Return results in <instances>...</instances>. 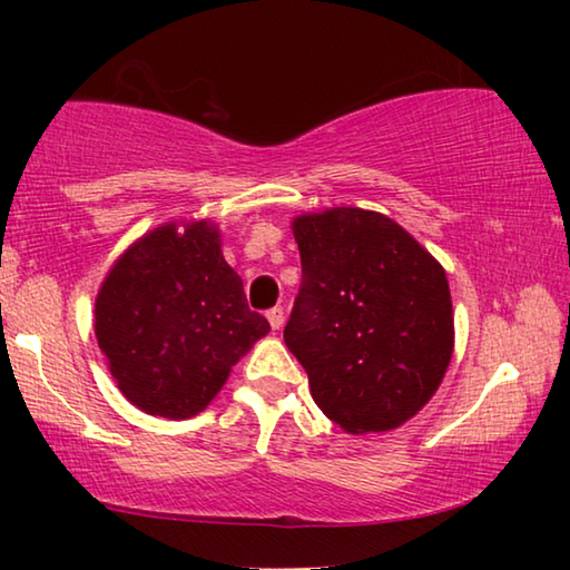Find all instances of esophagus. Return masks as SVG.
Instances as JSON below:
<instances>
[{
	"instance_id": "obj_1",
	"label": "esophagus",
	"mask_w": 570,
	"mask_h": 570,
	"mask_svg": "<svg viewBox=\"0 0 570 570\" xmlns=\"http://www.w3.org/2000/svg\"><path fill=\"white\" fill-rule=\"evenodd\" d=\"M266 320H268V324H272V330H282V326H284V308L282 306L268 308Z\"/></svg>"
}]
</instances>
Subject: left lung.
<instances>
[{"label": "left lung", "instance_id": "left-lung-1", "mask_svg": "<svg viewBox=\"0 0 570 570\" xmlns=\"http://www.w3.org/2000/svg\"><path fill=\"white\" fill-rule=\"evenodd\" d=\"M292 228L302 286L284 342L314 402L352 435L400 428L448 372L455 324L445 268L377 210L330 208Z\"/></svg>", "mask_w": 570, "mask_h": 570}]
</instances>
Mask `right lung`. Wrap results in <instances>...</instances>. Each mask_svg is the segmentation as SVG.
<instances>
[{"instance_id": "add662e5", "label": "right lung", "mask_w": 570, "mask_h": 570, "mask_svg": "<svg viewBox=\"0 0 570 570\" xmlns=\"http://www.w3.org/2000/svg\"><path fill=\"white\" fill-rule=\"evenodd\" d=\"M268 332L210 220L166 224L135 240L95 298V336L118 390L168 420L204 412Z\"/></svg>"}]
</instances>
